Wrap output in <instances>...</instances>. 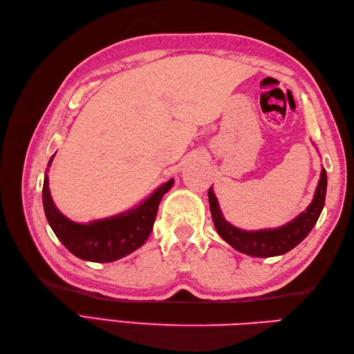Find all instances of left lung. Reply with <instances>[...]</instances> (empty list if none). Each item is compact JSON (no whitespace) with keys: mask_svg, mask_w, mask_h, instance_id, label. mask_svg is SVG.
<instances>
[{"mask_svg":"<svg viewBox=\"0 0 354 354\" xmlns=\"http://www.w3.org/2000/svg\"><path fill=\"white\" fill-rule=\"evenodd\" d=\"M326 192L327 173L326 169H322L318 187L315 190V196L310 205L301 214H298L295 219H292L290 222L283 225V227L257 231L240 230L225 221L219 202H217V198L213 192V187H209L208 190V201L216 231L225 242L231 245L234 250L246 255H251V257H275V255H281L293 250L312 231L322 208H324Z\"/></svg>","mask_w":354,"mask_h":354,"instance_id":"left-lung-1","label":"left lung"}]
</instances>
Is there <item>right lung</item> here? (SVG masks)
<instances>
[{"mask_svg": "<svg viewBox=\"0 0 354 354\" xmlns=\"http://www.w3.org/2000/svg\"><path fill=\"white\" fill-rule=\"evenodd\" d=\"M53 158L55 155L50 158L48 167ZM173 183L175 181L170 179L160 185L140 205L124 213L89 223H77L56 208L50 194L48 175H45L42 187L44 212L56 237L76 257L95 263L115 261L145 245L152 232L158 205L164 194L171 189Z\"/></svg>", "mask_w": 354, "mask_h": 354, "instance_id": "obj_1", "label": "right lung"}]
</instances>
